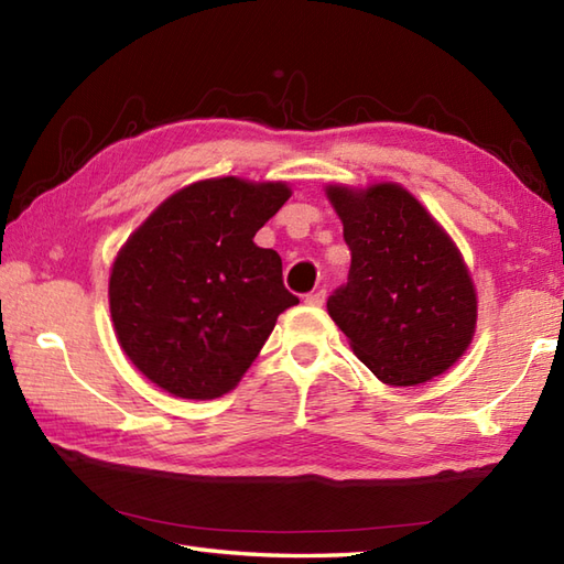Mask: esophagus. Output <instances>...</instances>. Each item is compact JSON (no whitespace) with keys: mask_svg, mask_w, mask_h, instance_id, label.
Listing matches in <instances>:
<instances>
[{"mask_svg":"<svg viewBox=\"0 0 564 564\" xmlns=\"http://www.w3.org/2000/svg\"><path fill=\"white\" fill-rule=\"evenodd\" d=\"M325 297H327V291H325V289H319V291H315V293H307V295H305V303L317 307V305L325 303Z\"/></svg>","mask_w":564,"mask_h":564,"instance_id":"1","label":"esophagus"}]
</instances>
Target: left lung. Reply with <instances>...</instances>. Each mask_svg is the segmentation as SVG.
I'll return each mask as SVG.
<instances>
[{
    "instance_id": "left-lung-1",
    "label": "left lung",
    "mask_w": 564,
    "mask_h": 564,
    "mask_svg": "<svg viewBox=\"0 0 564 564\" xmlns=\"http://www.w3.org/2000/svg\"><path fill=\"white\" fill-rule=\"evenodd\" d=\"M351 251L327 310L354 354L388 386H419L465 354L477 297L458 249L398 184L329 186Z\"/></svg>"
}]
</instances>
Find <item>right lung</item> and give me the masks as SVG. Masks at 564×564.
<instances>
[{"label":"right lung","instance_id":"right-lung-1","mask_svg":"<svg viewBox=\"0 0 564 564\" xmlns=\"http://www.w3.org/2000/svg\"><path fill=\"white\" fill-rule=\"evenodd\" d=\"M285 184L225 176L166 198L118 254L109 303L128 354L154 386L184 400L230 392L301 301L254 235L289 200Z\"/></svg>","mask_w":564,"mask_h":564}]
</instances>
